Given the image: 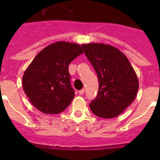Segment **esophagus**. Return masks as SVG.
Instances as JSON below:
<instances>
[{"instance_id":"34e87169","label":"esophagus","mask_w":160,"mask_h":160,"mask_svg":"<svg viewBox=\"0 0 160 160\" xmlns=\"http://www.w3.org/2000/svg\"><path fill=\"white\" fill-rule=\"evenodd\" d=\"M84 92H85V89H82L81 90H79L78 91L79 94H84Z\"/></svg>"}]
</instances>
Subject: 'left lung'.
<instances>
[{
    "mask_svg": "<svg viewBox=\"0 0 160 160\" xmlns=\"http://www.w3.org/2000/svg\"><path fill=\"white\" fill-rule=\"evenodd\" d=\"M98 78V92L90 108L95 115L111 118L122 114L136 97L138 79L128 58L119 49L103 43L82 44Z\"/></svg>",
    "mask_w": 160,
    "mask_h": 160,
    "instance_id": "8db88e82",
    "label": "left lung"
}]
</instances>
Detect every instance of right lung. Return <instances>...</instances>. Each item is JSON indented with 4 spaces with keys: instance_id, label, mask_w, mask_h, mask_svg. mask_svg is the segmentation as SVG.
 I'll return each mask as SVG.
<instances>
[{
    "instance_id": "add662e5",
    "label": "right lung",
    "mask_w": 160,
    "mask_h": 160,
    "mask_svg": "<svg viewBox=\"0 0 160 160\" xmlns=\"http://www.w3.org/2000/svg\"><path fill=\"white\" fill-rule=\"evenodd\" d=\"M83 53L78 44L57 42L37 54L22 77V87L33 107L44 114L62 112L74 97L69 65Z\"/></svg>"
}]
</instances>
